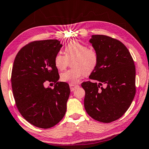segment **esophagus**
Masks as SVG:
<instances>
[{
    "label": "esophagus",
    "instance_id": "obj_1",
    "mask_svg": "<svg viewBox=\"0 0 149 149\" xmlns=\"http://www.w3.org/2000/svg\"><path fill=\"white\" fill-rule=\"evenodd\" d=\"M79 86L78 85H74V84H70V88L71 91H73L75 90L77 88H78Z\"/></svg>",
    "mask_w": 149,
    "mask_h": 149
}]
</instances>
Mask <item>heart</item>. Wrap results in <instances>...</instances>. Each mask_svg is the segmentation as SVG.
Masks as SVG:
<instances>
[{
    "label": "heart",
    "instance_id": "1",
    "mask_svg": "<svg viewBox=\"0 0 149 149\" xmlns=\"http://www.w3.org/2000/svg\"><path fill=\"white\" fill-rule=\"evenodd\" d=\"M65 55L58 53L54 58V64L60 70L65 69L69 60L72 61V68L65 71L60 75L62 81L75 84L79 79L89 74L95 69L98 64V54L93 48L79 40H73L66 45Z\"/></svg>",
    "mask_w": 149,
    "mask_h": 149
}]
</instances>
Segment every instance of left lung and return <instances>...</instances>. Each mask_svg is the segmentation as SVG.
Instances as JSON below:
<instances>
[{
	"label": "left lung",
	"mask_w": 149,
	"mask_h": 149,
	"mask_svg": "<svg viewBox=\"0 0 149 149\" xmlns=\"http://www.w3.org/2000/svg\"><path fill=\"white\" fill-rule=\"evenodd\" d=\"M89 42L98 54V64L89 76L96 81L81 84L84 105L94 120L109 123L126 113L134 97V62L128 48L116 39L93 35Z\"/></svg>",
	"instance_id": "1"
}]
</instances>
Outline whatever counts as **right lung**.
I'll use <instances>...</instances> for the list:
<instances>
[{
    "mask_svg": "<svg viewBox=\"0 0 149 149\" xmlns=\"http://www.w3.org/2000/svg\"><path fill=\"white\" fill-rule=\"evenodd\" d=\"M62 45L57 40L34 41L23 46L14 60L11 85L16 106L30 124L41 128L54 126L65 115L69 85L58 82L54 58ZM54 81V89L45 88Z\"/></svg>",
    "mask_w": 149,
    "mask_h": 149,
    "instance_id": "obj_1",
    "label": "right lung"
}]
</instances>
